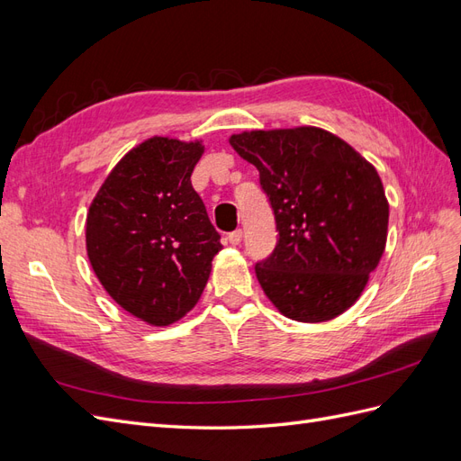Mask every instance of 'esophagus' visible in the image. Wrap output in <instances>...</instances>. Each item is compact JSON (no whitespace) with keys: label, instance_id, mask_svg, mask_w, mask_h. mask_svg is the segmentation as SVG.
Here are the masks:
<instances>
[{"label":"esophagus","instance_id":"esophagus-1","mask_svg":"<svg viewBox=\"0 0 461 461\" xmlns=\"http://www.w3.org/2000/svg\"><path fill=\"white\" fill-rule=\"evenodd\" d=\"M229 242H230L232 246H239V244L242 242V230L239 229V230L230 232V234H229Z\"/></svg>","mask_w":461,"mask_h":461}]
</instances>
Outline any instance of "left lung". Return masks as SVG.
Here are the masks:
<instances>
[{"mask_svg": "<svg viewBox=\"0 0 461 461\" xmlns=\"http://www.w3.org/2000/svg\"><path fill=\"white\" fill-rule=\"evenodd\" d=\"M229 142L259 171L275 212L276 248L256 265L265 296L302 323L350 310L386 246L388 200L375 167L319 127L242 131Z\"/></svg>", "mask_w": 461, "mask_h": 461, "instance_id": "left-lung-1", "label": "left lung"}]
</instances>
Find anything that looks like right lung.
<instances>
[{"label": "right lung", "mask_w": 461, "mask_h": 461, "mask_svg": "<svg viewBox=\"0 0 461 461\" xmlns=\"http://www.w3.org/2000/svg\"><path fill=\"white\" fill-rule=\"evenodd\" d=\"M203 142L151 136L124 153L86 215V254L107 294L151 327L198 303L221 252L219 232L192 188Z\"/></svg>", "instance_id": "add662e5"}]
</instances>
